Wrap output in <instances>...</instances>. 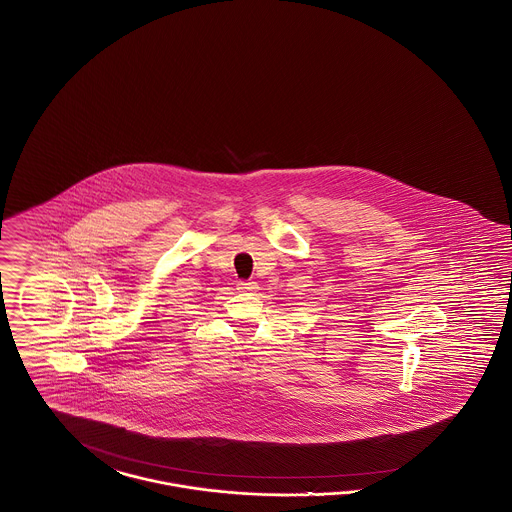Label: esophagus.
I'll return each instance as SVG.
<instances>
[{
    "instance_id": "esophagus-1",
    "label": "esophagus",
    "mask_w": 512,
    "mask_h": 512,
    "mask_svg": "<svg viewBox=\"0 0 512 512\" xmlns=\"http://www.w3.org/2000/svg\"><path fill=\"white\" fill-rule=\"evenodd\" d=\"M258 287H256V283L254 281H239L237 283V291L239 293H252V291H256Z\"/></svg>"
}]
</instances>
